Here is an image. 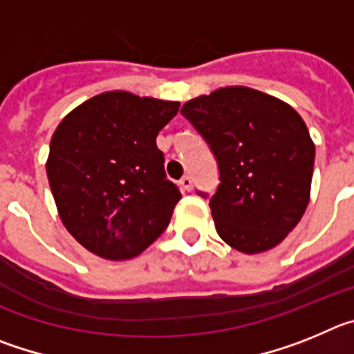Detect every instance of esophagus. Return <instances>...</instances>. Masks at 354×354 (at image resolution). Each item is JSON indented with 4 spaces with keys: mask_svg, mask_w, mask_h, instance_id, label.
<instances>
[{
    "mask_svg": "<svg viewBox=\"0 0 354 354\" xmlns=\"http://www.w3.org/2000/svg\"><path fill=\"white\" fill-rule=\"evenodd\" d=\"M179 184H180V187H183L184 192H189V189L193 187V180H192V177H189V175H184Z\"/></svg>",
    "mask_w": 354,
    "mask_h": 354,
    "instance_id": "1",
    "label": "esophagus"
}]
</instances>
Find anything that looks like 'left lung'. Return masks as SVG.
Here are the masks:
<instances>
[{"mask_svg": "<svg viewBox=\"0 0 354 354\" xmlns=\"http://www.w3.org/2000/svg\"><path fill=\"white\" fill-rule=\"evenodd\" d=\"M184 118L207 142L220 171L209 198L216 232L243 253L286 239L310 198L315 147L305 122L283 101L227 86L187 101Z\"/></svg>", "mask_w": 354, "mask_h": 354, "instance_id": "1", "label": "left lung"}]
</instances>
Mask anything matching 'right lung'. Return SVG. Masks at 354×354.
I'll use <instances>...</instances> for the list:
<instances>
[{"mask_svg": "<svg viewBox=\"0 0 354 354\" xmlns=\"http://www.w3.org/2000/svg\"><path fill=\"white\" fill-rule=\"evenodd\" d=\"M179 106L106 92L56 127L46 165L51 193L65 228L99 257H136L170 223L180 192L156 138Z\"/></svg>", "mask_w": 354, "mask_h": 354, "instance_id": "add662e5", "label": "right lung"}]
</instances>
